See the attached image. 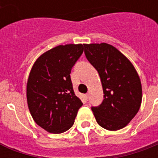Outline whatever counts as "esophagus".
<instances>
[{
	"instance_id": "esophagus-1",
	"label": "esophagus",
	"mask_w": 158,
	"mask_h": 158,
	"mask_svg": "<svg viewBox=\"0 0 158 158\" xmlns=\"http://www.w3.org/2000/svg\"><path fill=\"white\" fill-rule=\"evenodd\" d=\"M84 98H85V100H86V101H87V100H88V95H87V94H86V95L84 96Z\"/></svg>"
}]
</instances>
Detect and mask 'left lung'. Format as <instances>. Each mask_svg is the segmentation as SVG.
Wrapping results in <instances>:
<instances>
[{"instance_id": "1", "label": "left lung", "mask_w": 158, "mask_h": 158, "mask_svg": "<svg viewBox=\"0 0 158 158\" xmlns=\"http://www.w3.org/2000/svg\"><path fill=\"white\" fill-rule=\"evenodd\" d=\"M85 55L99 74L104 95L102 103L92 107L98 124L108 131L125 127L140 109L141 82L126 56L106 43L84 44Z\"/></svg>"}]
</instances>
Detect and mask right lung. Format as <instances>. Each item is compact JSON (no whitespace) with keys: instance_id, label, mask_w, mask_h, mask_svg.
I'll list each match as a JSON object with an SVG mask.
<instances>
[{"instance_id":"obj_1","label":"right lung","mask_w":158,"mask_h":158,"mask_svg":"<svg viewBox=\"0 0 158 158\" xmlns=\"http://www.w3.org/2000/svg\"><path fill=\"white\" fill-rule=\"evenodd\" d=\"M83 49L81 44L56 46L40 55L31 69L27 106L35 123L49 133L68 131L82 106L70 74Z\"/></svg>"}]
</instances>
